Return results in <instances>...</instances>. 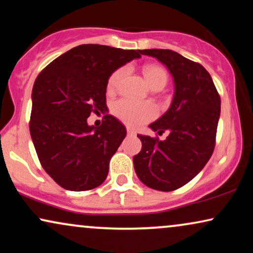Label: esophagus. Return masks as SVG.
<instances>
[{"mask_svg": "<svg viewBox=\"0 0 253 253\" xmlns=\"http://www.w3.org/2000/svg\"><path fill=\"white\" fill-rule=\"evenodd\" d=\"M126 131L129 134H136V131H134L133 129H131V127H126Z\"/></svg>", "mask_w": 253, "mask_h": 253, "instance_id": "1", "label": "esophagus"}]
</instances>
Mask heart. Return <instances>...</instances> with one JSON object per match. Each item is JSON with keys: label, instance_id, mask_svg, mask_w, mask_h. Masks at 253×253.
Masks as SVG:
<instances>
[{"label": "heart", "instance_id": "heart-1", "mask_svg": "<svg viewBox=\"0 0 253 253\" xmlns=\"http://www.w3.org/2000/svg\"><path fill=\"white\" fill-rule=\"evenodd\" d=\"M144 77L151 88H162L167 84L168 75L159 65H146L143 69ZM126 75V69H119L108 79L107 89L113 92L119 82ZM113 114L126 126L137 127L157 116V108L148 102H137L133 100L122 99L114 103Z\"/></svg>", "mask_w": 253, "mask_h": 253}]
</instances>
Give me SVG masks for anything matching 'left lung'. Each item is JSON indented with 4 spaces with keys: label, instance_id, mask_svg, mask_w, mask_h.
I'll use <instances>...</instances> for the list:
<instances>
[{
    "label": "left lung",
    "instance_id": "left-lung-1",
    "mask_svg": "<svg viewBox=\"0 0 253 253\" xmlns=\"http://www.w3.org/2000/svg\"><path fill=\"white\" fill-rule=\"evenodd\" d=\"M141 55L166 65L174 81V96L167 112L151 123L165 140L138 134L141 151L133 157L134 171L148 188L172 191L185 185L212 157L221 100L212 77L202 64L170 49H144Z\"/></svg>",
    "mask_w": 253,
    "mask_h": 253
}]
</instances>
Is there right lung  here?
I'll use <instances>...</instances> for the list:
<instances>
[{"instance_id":"add662e5","label":"right lung","mask_w":253,"mask_h":253,"mask_svg":"<svg viewBox=\"0 0 253 253\" xmlns=\"http://www.w3.org/2000/svg\"><path fill=\"white\" fill-rule=\"evenodd\" d=\"M140 57V50L81 44L47 65L34 82L30 132L44 170L70 191L94 189L105 181L109 161L126 136L107 114L88 126L92 112H106V91L114 71Z\"/></svg>"}]
</instances>
